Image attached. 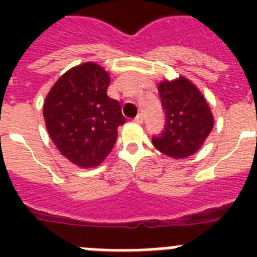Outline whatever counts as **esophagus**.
I'll return each instance as SVG.
<instances>
[{
	"instance_id": "esophagus-1",
	"label": "esophagus",
	"mask_w": 257,
	"mask_h": 257,
	"mask_svg": "<svg viewBox=\"0 0 257 257\" xmlns=\"http://www.w3.org/2000/svg\"><path fill=\"white\" fill-rule=\"evenodd\" d=\"M133 121H135L136 124H143V121H144V116H143V114H137V116L133 118Z\"/></svg>"
}]
</instances>
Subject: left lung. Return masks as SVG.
I'll list each match as a JSON object with an SVG mask.
<instances>
[{"mask_svg":"<svg viewBox=\"0 0 257 257\" xmlns=\"http://www.w3.org/2000/svg\"><path fill=\"white\" fill-rule=\"evenodd\" d=\"M159 94L165 112V125L160 135L152 137L153 145L173 159L191 156L199 151L213 128L207 101L184 77L161 82Z\"/></svg>","mask_w":257,"mask_h":257,"instance_id":"left-lung-1","label":"left lung"}]
</instances>
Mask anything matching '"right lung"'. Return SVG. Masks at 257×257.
Wrapping results in <instances>:
<instances>
[{"label": "right lung", "instance_id": "obj_1", "mask_svg": "<svg viewBox=\"0 0 257 257\" xmlns=\"http://www.w3.org/2000/svg\"><path fill=\"white\" fill-rule=\"evenodd\" d=\"M109 74L101 66L78 65L50 89L44 104L46 129L64 156L81 168L96 167L108 156L125 124L120 102L106 94Z\"/></svg>", "mask_w": 257, "mask_h": 257}]
</instances>
